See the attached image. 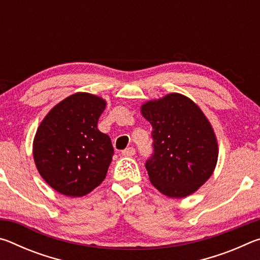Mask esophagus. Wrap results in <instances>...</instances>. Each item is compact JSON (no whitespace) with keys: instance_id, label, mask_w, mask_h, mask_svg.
I'll list each match as a JSON object with an SVG mask.
<instances>
[{"instance_id":"esophagus-1","label":"esophagus","mask_w":260,"mask_h":260,"mask_svg":"<svg viewBox=\"0 0 260 260\" xmlns=\"http://www.w3.org/2000/svg\"><path fill=\"white\" fill-rule=\"evenodd\" d=\"M122 155L126 156V157H132L135 155V149L133 147H129V148H126L125 150H122Z\"/></svg>"}]
</instances>
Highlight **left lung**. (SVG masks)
Wrapping results in <instances>:
<instances>
[{
  "label": "left lung",
  "instance_id": "obj_1",
  "mask_svg": "<svg viewBox=\"0 0 260 260\" xmlns=\"http://www.w3.org/2000/svg\"><path fill=\"white\" fill-rule=\"evenodd\" d=\"M141 112L152 126L153 152L146 161L150 182L173 199L195 192L218 159L217 139L204 113L177 93L147 102Z\"/></svg>",
  "mask_w": 260,
  "mask_h": 260
}]
</instances>
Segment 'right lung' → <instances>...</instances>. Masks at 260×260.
Listing matches in <instances>:
<instances>
[{
    "instance_id": "add662e5",
    "label": "right lung",
    "mask_w": 260,
    "mask_h": 260,
    "mask_svg": "<svg viewBox=\"0 0 260 260\" xmlns=\"http://www.w3.org/2000/svg\"><path fill=\"white\" fill-rule=\"evenodd\" d=\"M105 101L77 93L50 110L39 126L33 156L39 173L56 191L81 197L102 183L114 153L98 122Z\"/></svg>"
}]
</instances>
